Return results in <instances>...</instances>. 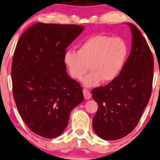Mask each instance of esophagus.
Returning <instances> with one entry per match:
<instances>
[{
    "mask_svg": "<svg viewBox=\"0 0 160 160\" xmlns=\"http://www.w3.org/2000/svg\"><path fill=\"white\" fill-rule=\"evenodd\" d=\"M83 94H84V98L86 100H89L91 98V93L90 92H89L88 89H86V88H84L83 89Z\"/></svg>",
    "mask_w": 160,
    "mask_h": 160,
    "instance_id": "esophagus-1",
    "label": "esophagus"
}]
</instances>
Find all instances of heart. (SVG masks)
<instances>
[{"label":"heart","mask_w":160,"mask_h":160,"mask_svg":"<svg viewBox=\"0 0 160 160\" xmlns=\"http://www.w3.org/2000/svg\"><path fill=\"white\" fill-rule=\"evenodd\" d=\"M128 54V46L124 38L97 35L81 43L78 51L66 50L63 62L71 77L76 80H82L89 68L90 72L83 83L87 87H95L100 82H111L117 78Z\"/></svg>","instance_id":"b5f03b06"}]
</instances>
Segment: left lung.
I'll list each match as a JSON object with an SVG mask.
<instances>
[{
    "instance_id": "8db88e82",
    "label": "left lung",
    "mask_w": 160,
    "mask_h": 160,
    "mask_svg": "<svg viewBox=\"0 0 160 160\" xmlns=\"http://www.w3.org/2000/svg\"><path fill=\"white\" fill-rule=\"evenodd\" d=\"M128 25L132 32V48L121 73L106 86L92 91L98 104L92 120L94 131L106 141L122 138L134 130L152 94V53L136 26Z\"/></svg>"
}]
</instances>
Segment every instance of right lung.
Listing matches in <instances>:
<instances>
[{
    "instance_id": "right-lung-1",
    "label": "right lung",
    "mask_w": 160,
    "mask_h": 160,
    "mask_svg": "<svg viewBox=\"0 0 160 160\" xmlns=\"http://www.w3.org/2000/svg\"><path fill=\"white\" fill-rule=\"evenodd\" d=\"M84 26L34 24L22 34L13 57V95L22 119L36 134L54 138L84 100L82 87L68 75L63 55Z\"/></svg>"
}]
</instances>
